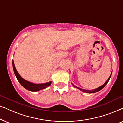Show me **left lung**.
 Listing matches in <instances>:
<instances>
[{
    "instance_id": "8db88e82",
    "label": "left lung",
    "mask_w": 123,
    "mask_h": 123,
    "mask_svg": "<svg viewBox=\"0 0 123 123\" xmlns=\"http://www.w3.org/2000/svg\"><path fill=\"white\" fill-rule=\"evenodd\" d=\"M111 74H112V73H111V74H110V77H109L108 80H106V82H105V83L104 84V85H102L101 86L99 87H98V88H97L95 89V90H83V89L80 88H79V87H76V86H74V85H73V84H72V85H73V86L74 87H75V88H78L79 90H80V91H82V92H86V93H95V92H97L99 91H100L101 90H102V89L104 87H105V86L107 85V83H108V82H109V80H110V78L111 76Z\"/></svg>"
}]
</instances>
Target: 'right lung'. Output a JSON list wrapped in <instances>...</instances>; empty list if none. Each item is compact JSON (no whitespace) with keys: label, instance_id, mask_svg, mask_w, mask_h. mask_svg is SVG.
I'll list each match as a JSON object with an SVG mask.
<instances>
[{"label":"right lung","instance_id":"1","mask_svg":"<svg viewBox=\"0 0 123 123\" xmlns=\"http://www.w3.org/2000/svg\"><path fill=\"white\" fill-rule=\"evenodd\" d=\"M12 64L13 70H14V74L15 75H16L17 79V80H18V82H19L20 84H21L25 88H26V90L30 91H38L43 90V89L46 88V87L50 86L51 85V81L45 83L35 84L24 80L23 78H22L21 75L19 74V73H18V72L17 71L13 60L12 62Z\"/></svg>","mask_w":123,"mask_h":123}]
</instances>
